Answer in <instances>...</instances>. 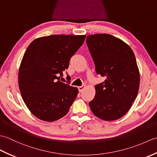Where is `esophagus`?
I'll use <instances>...</instances> for the list:
<instances>
[{
	"instance_id": "34e87169",
	"label": "esophagus",
	"mask_w": 157,
	"mask_h": 157,
	"mask_svg": "<svg viewBox=\"0 0 157 157\" xmlns=\"http://www.w3.org/2000/svg\"><path fill=\"white\" fill-rule=\"evenodd\" d=\"M85 88V86H79L78 87V90L79 92H82L84 90V89Z\"/></svg>"
}]
</instances>
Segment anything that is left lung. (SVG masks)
Masks as SVG:
<instances>
[{
    "label": "left lung",
    "mask_w": 157,
    "mask_h": 157,
    "mask_svg": "<svg viewBox=\"0 0 157 157\" xmlns=\"http://www.w3.org/2000/svg\"><path fill=\"white\" fill-rule=\"evenodd\" d=\"M86 43L96 73L105 78L95 86L90 107L99 119H118L129 111L138 95L140 72L134 53L128 44L110 34L89 35Z\"/></svg>",
    "instance_id": "obj_1"
}]
</instances>
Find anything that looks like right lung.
I'll use <instances>...</instances> for the list:
<instances>
[{
	"label": "right lung",
	"instance_id": "obj_1",
	"mask_svg": "<svg viewBox=\"0 0 157 157\" xmlns=\"http://www.w3.org/2000/svg\"><path fill=\"white\" fill-rule=\"evenodd\" d=\"M85 38L86 35L44 36L26 49L19 67V87L25 104L37 118L55 121L69 112L78 89L60 78Z\"/></svg>",
	"mask_w": 157,
	"mask_h": 157
}]
</instances>
